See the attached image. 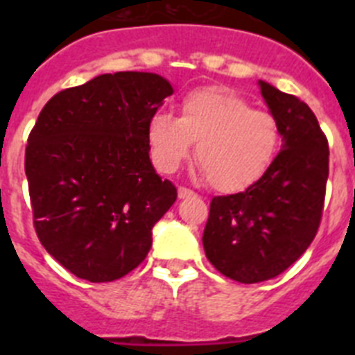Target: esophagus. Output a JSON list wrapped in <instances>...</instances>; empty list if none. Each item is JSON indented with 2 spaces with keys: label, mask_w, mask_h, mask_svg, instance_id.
I'll list each match as a JSON object with an SVG mask.
<instances>
[{
  "label": "esophagus",
  "mask_w": 355,
  "mask_h": 355,
  "mask_svg": "<svg viewBox=\"0 0 355 355\" xmlns=\"http://www.w3.org/2000/svg\"><path fill=\"white\" fill-rule=\"evenodd\" d=\"M193 196H196V193H193L192 190H188V188L184 187L178 188V197H180V199H187V197H193Z\"/></svg>",
  "instance_id": "esophagus-1"
}]
</instances>
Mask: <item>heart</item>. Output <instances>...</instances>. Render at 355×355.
I'll return each mask as SVG.
<instances>
[{"instance_id": "heart-1", "label": "heart", "mask_w": 355, "mask_h": 355, "mask_svg": "<svg viewBox=\"0 0 355 355\" xmlns=\"http://www.w3.org/2000/svg\"><path fill=\"white\" fill-rule=\"evenodd\" d=\"M147 140L156 167L178 171L192 153L200 171L220 192H241L258 183L274 163L279 147V128L266 112L254 110L249 101L225 89H199L184 94L180 117L153 115Z\"/></svg>"}]
</instances>
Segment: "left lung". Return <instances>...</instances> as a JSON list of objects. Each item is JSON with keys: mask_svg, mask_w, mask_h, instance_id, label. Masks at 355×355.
Masks as SVG:
<instances>
[{"mask_svg": "<svg viewBox=\"0 0 355 355\" xmlns=\"http://www.w3.org/2000/svg\"><path fill=\"white\" fill-rule=\"evenodd\" d=\"M283 146L256 184L213 197L202 245L225 277L261 283L306 252L318 231L329 178V146L311 108L259 80Z\"/></svg>", "mask_w": 355, "mask_h": 355, "instance_id": "1", "label": "left lung"}]
</instances>
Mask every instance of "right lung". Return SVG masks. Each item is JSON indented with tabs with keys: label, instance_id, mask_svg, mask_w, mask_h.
<instances>
[{
	"label": "right lung",
	"instance_id": "right-lung-1",
	"mask_svg": "<svg viewBox=\"0 0 355 355\" xmlns=\"http://www.w3.org/2000/svg\"><path fill=\"white\" fill-rule=\"evenodd\" d=\"M174 89L155 72H115L62 90L28 137L33 222L44 249L76 277L108 283L153 245L178 190L156 174L147 124Z\"/></svg>",
	"mask_w": 355,
	"mask_h": 355
}]
</instances>
